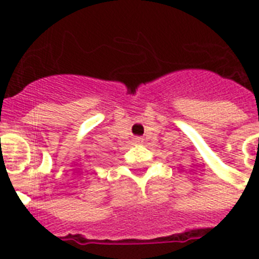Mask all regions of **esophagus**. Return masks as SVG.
<instances>
[{
  "label": "esophagus",
  "instance_id": "34e87169",
  "mask_svg": "<svg viewBox=\"0 0 259 259\" xmlns=\"http://www.w3.org/2000/svg\"><path fill=\"white\" fill-rule=\"evenodd\" d=\"M134 142H135V143H142V139H139V138H138V139H135Z\"/></svg>",
  "mask_w": 259,
  "mask_h": 259
}]
</instances>
